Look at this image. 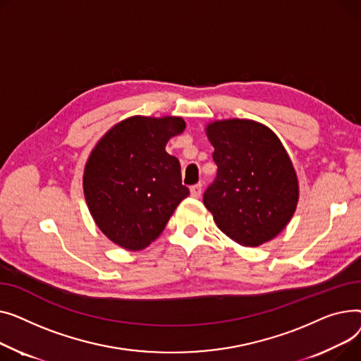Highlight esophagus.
I'll return each mask as SVG.
<instances>
[{
    "label": "esophagus",
    "mask_w": 361,
    "mask_h": 361,
    "mask_svg": "<svg viewBox=\"0 0 361 361\" xmlns=\"http://www.w3.org/2000/svg\"><path fill=\"white\" fill-rule=\"evenodd\" d=\"M201 192H202V185H201V183H197V185H194V186H190V197L200 198V197H201Z\"/></svg>",
    "instance_id": "34e87169"
}]
</instances>
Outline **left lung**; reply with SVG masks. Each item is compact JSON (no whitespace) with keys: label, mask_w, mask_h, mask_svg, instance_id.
Returning a JSON list of instances; mask_svg holds the SVG:
<instances>
[{"label":"left lung","mask_w":361,"mask_h":361,"mask_svg":"<svg viewBox=\"0 0 361 361\" xmlns=\"http://www.w3.org/2000/svg\"><path fill=\"white\" fill-rule=\"evenodd\" d=\"M217 176L204 205L217 227L243 246H259L288 224L299 201V180L280 138L250 119L207 125Z\"/></svg>","instance_id":"left-lung-1"}]
</instances>
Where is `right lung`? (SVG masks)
Masks as SVG:
<instances>
[{
  "label": "right lung",
  "mask_w": 361,
  "mask_h": 361,
  "mask_svg": "<svg viewBox=\"0 0 361 361\" xmlns=\"http://www.w3.org/2000/svg\"><path fill=\"white\" fill-rule=\"evenodd\" d=\"M179 116H133L106 133L82 176L90 214L103 235L128 250L154 242L189 195L166 144L185 130Z\"/></svg>",
  "instance_id": "1"
}]
</instances>
